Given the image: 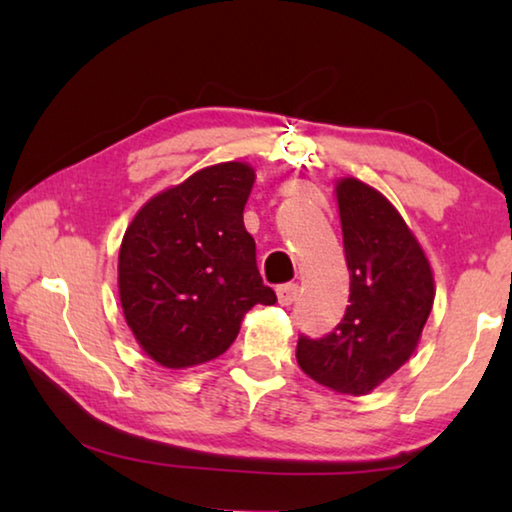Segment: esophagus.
Segmentation results:
<instances>
[{
  "label": "esophagus",
  "mask_w": 512,
  "mask_h": 512,
  "mask_svg": "<svg viewBox=\"0 0 512 512\" xmlns=\"http://www.w3.org/2000/svg\"><path fill=\"white\" fill-rule=\"evenodd\" d=\"M298 293H300L298 284H282V287L277 289V302L284 307H289L298 300Z\"/></svg>",
  "instance_id": "esophagus-1"
}]
</instances>
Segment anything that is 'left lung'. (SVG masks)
I'll return each instance as SVG.
<instances>
[{
    "instance_id": "8db88e82",
    "label": "left lung",
    "mask_w": 512,
    "mask_h": 512,
    "mask_svg": "<svg viewBox=\"0 0 512 512\" xmlns=\"http://www.w3.org/2000/svg\"><path fill=\"white\" fill-rule=\"evenodd\" d=\"M350 305L332 334L298 341L296 359L316 384L368 395L411 359L431 314L436 284L418 237L375 187L336 180Z\"/></svg>"
}]
</instances>
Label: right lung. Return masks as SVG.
Returning a JSON list of instances; mask_svg holds the SVG:
<instances>
[{"mask_svg": "<svg viewBox=\"0 0 512 512\" xmlns=\"http://www.w3.org/2000/svg\"><path fill=\"white\" fill-rule=\"evenodd\" d=\"M253 185L248 162L212 164L151 196L128 223L119 302L137 345L162 368L221 357L248 311L275 302L244 225Z\"/></svg>", "mask_w": 512, "mask_h": 512, "instance_id": "right-lung-1", "label": "right lung"}]
</instances>
